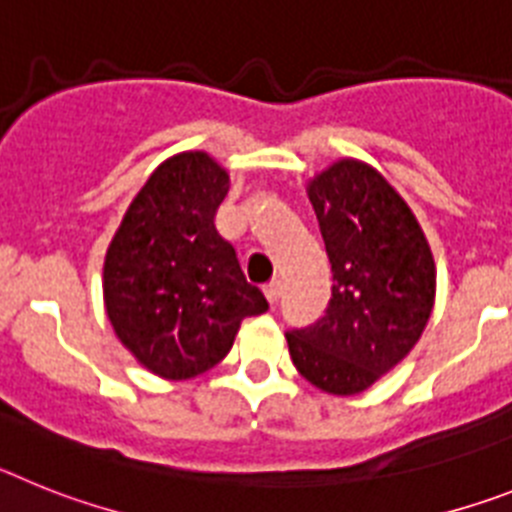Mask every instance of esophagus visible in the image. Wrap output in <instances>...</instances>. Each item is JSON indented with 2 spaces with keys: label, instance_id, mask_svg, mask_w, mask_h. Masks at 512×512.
<instances>
[{
  "label": "esophagus",
  "instance_id": "esophagus-1",
  "mask_svg": "<svg viewBox=\"0 0 512 512\" xmlns=\"http://www.w3.org/2000/svg\"><path fill=\"white\" fill-rule=\"evenodd\" d=\"M281 291H283L281 281H270L268 286H265V296H268L270 304H278V299H281Z\"/></svg>",
  "mask_w": 512,
  "mask_h": 512
}]
</instances>
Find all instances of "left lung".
Here are the masks:
<instances>
[{
  "mask_svg": "<svg viewBox=\"0 0 512 512\" xmlns=\"http://www.w3.org/2000/svg\"><path fill=\"white\" fill-rule=\"evenodd\" d=\"M309 201L332 262L324 317L286 332L306 381L350 397L415 348L435 299V262L410 206L379 172L342 159L314 177Z\"/></svg>",
  "mask_w": 512,
  "mask_h": 512,
  "instance_id": "obj_1",
  "label": "left lung"
}]
</instances>
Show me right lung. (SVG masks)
I'll return each mask as SVG.
<instances>
[{
	"label": "right lung",
	"mask_w": 512,
	"mask_h": 512,
	"mask_svg": "<svg viewBox=\"0 0 512 512\" xmlns=\"http://www.w3.org/2000/svg\"><path fill=\"white\" fill-rule=\"evenodd\" d=\"M229 175L203 151L159 164L105 255L115 335L162 379H193L234 345L244 317L268 311L237 250L216 229Z\"/></svg>",
	"instance_id": "right-lung-1"
}]
</instances>
